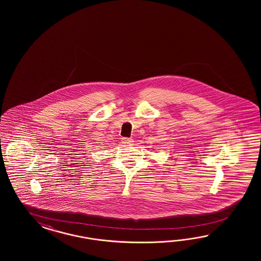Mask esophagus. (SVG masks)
Masks as SVG:
<instances>
[{
	"label": "esophagus",
	"mask_w": 261,
	"mask_h": 261,
	"mask_svg": "<svg viewBox=\"0 0 261 261\" xmlns=\"http://www.w3.org/2000/svg\"><path fill=\"white\" fill-rule=\"evenodd\" d=\"M122 142L124 144H132L134 141L132 139H130V138H122Z\"/></svg>",
	"instance_id": "34e87169"
}]
</instances>
